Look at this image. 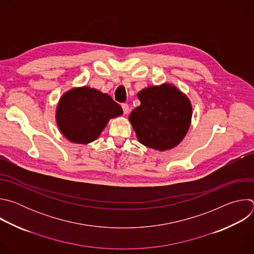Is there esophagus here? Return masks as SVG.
Wrapping results in <instances>:
<instances>
[{
  "label": "esophagus",
  "instance_id": "esophagus-1",
  "mask_svg": "<svg viewBox=\"0 0 254 254\" xmlns=\"http://www.w3.org/2000/svg\"><path fill=\"white\" fill-rule=\"evenodd\" d=\"M122 107H123L124 114H125V115H127V114H128V112H129V107H128V105H127V103H124V104L122 105Z\"/></svg>",
  "mask_w": 254,
  "mask_h": 254
}]
</instances>
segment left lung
<instances>
[{
  "mask_svg": "<svg viewBox=\"0 0 254 254\" xmlns=\"http://www.w3.org/2000/svg\"><path fill=\"white\" fill-rule=\"evenodd\" d=\"M136 96L140 105L130 113L128 121L137 140L160 152L177 147L191 125L193 113L188 96L168 82L144 87Z\"/></svg>",
  "mask_w": 254,
  "mask_h": 254,
  "instance_id": "obj_1",
  "label": "left lung"
}]
</instances>
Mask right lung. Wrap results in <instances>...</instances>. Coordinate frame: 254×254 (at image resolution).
<instances>
[{
    "label": "right lung",
    "instance_id": "add662e5",
    "mask_svg": "<svg viewBox=\"0 0 254 254\" xmlns=\"http://www.w3.org/2000/svg\"><path fill=\"white\" fill-rule=\"evenodd\" d=\"M122 115V106L110 95L84 85L72 87L62 94L55 119L65 138L87 144L98 138L111 119Z\"/></svg>",
    "mask_w": 254,
    "mask_h": 254
}]
</instances>
